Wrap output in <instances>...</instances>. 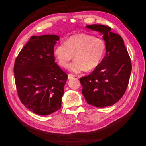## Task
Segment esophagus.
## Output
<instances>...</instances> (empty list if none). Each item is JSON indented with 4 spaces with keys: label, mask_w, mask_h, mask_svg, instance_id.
<instances>
[{
    "label": "esophagus",
    "mask_w": 146,
    "mask_h": 146,
    "mask_svg": "<svg viewBox=\"0 0 146 146\" xmlns=\"http://www.w3.org/2000/svg\"><path fill=\"white\" fill-rule=\"evenodd\" d=\"M74 78V76L72 75V74H68V80H71V79H72Z\"/></svg>",
    "instance_id": "1"
}]
</instances>
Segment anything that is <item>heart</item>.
Wrapping results in <instances>:
<instances>
[{
	"label": "heart",
	"instance_id": "heart-1",
	"mask_svg": "<svg viewBox=\"0 0 146 146\" xmlns=\"http://www.w3.org/2000/svg\"><path fill=\"white\" fill-rule=\"evenodd\" d=\"M106 42L87 33L72 35L64 44L55 48L54 54L59 65L68 68L74 56L76 60L70 65V70L80 74L87 70L91 71L99 66L106 53Z\"/></svg>",
	"mask_w": 146,
	"mask_h": 146
}]
</instances>
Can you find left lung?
<instances>
[{"instance_id":"left-lung-1","label":"left lung","mask_w":146,"mask_h":146,"mask_svg":"<svg viewBox=\"0 0 146 146\" xmlns=\"http://www.w3.org/2000/svg\"><path fill=\"white\" fill-rule=\"evenodd\" d=\"M87 27L103 34L106 55L90 74L80 79L82 93L87 102L92 106H113L127 89L132 69L130 57L122 38L111 32L109 26L92 25Z\"/></svg>"}]
</instances>
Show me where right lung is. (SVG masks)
<instances>
[{"label":"right lung","mask_w":146,"mask_h":146,"mask_svg":"<svg viewBox=\"0 0 146 146\" xmlns=\"http://www.w3.org/2000/svg\"><path fill=\"white\" fill-rule=\"evenodd\" d=\"M56 35H33L14 64V77L19 99L30 111L46 116L61 109L67 74L55 63Z\"/></svg>","instance_id":"obj_1"}]
</instances>
